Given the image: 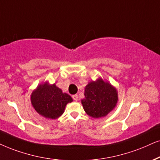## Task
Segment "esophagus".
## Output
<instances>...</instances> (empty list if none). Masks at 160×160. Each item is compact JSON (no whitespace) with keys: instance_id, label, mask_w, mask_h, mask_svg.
Wrapping results in <instances>:
<instances>
[{"instance_id":"1","label":"esophagus","mask_w":160,"mask_h":160,"mask_svg":"<svg viewBox=\"0 0 160 160\" xmlns=\"http://www.w3.org/2000/svg\"><path fill=\"white\" fill-rule=\"evenodd\" d=\"M72 98L74 99V101H78V94L73 95V96H72Z\"/></svg>"}]
</instances>
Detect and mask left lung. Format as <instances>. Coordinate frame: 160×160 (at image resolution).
<instances>
[{
    "label": "left lung",
    "mask_w": 160,
    "mask_h": 160,
    "mask_svg": "<svg viewBox=\"0 0 160 160\" xmlns=\"http://www.w3.org/2000/svg\"><path fill=\"white\" fill-rule=\"evenodd\" d=\"M84 95L85 98L81 100L84 111L95 119L106 117L118 102L117 89L102 78L88 82L85 87Z\"/></svg>",
    "instance_id": "obj_1"
}]
</instances>
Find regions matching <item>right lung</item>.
<instances>
[{
  "mask_svg": "<svg viewBox=\"0 0 160 160\" xmlns=\"http://www.w3.org/2000/svg\"><path fill=\"white\" fill-rule=\"evenodd\" d=\"M30 99L36 112L50 120L59 118L64 113L66 105L73 101L69 94L48 81L38 85L32 92Z\"/></svg>",
  "mask_w": 160,
  "mask_h": 160,
  "instance_id": "1",
  "label": "right lung"
}]
</instances>
